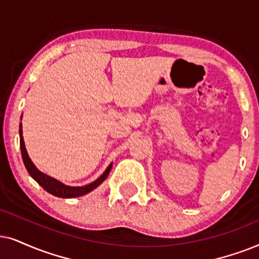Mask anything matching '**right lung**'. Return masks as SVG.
I'll list each match as a JSON object with an SVG mask.
<instances>
[{
	"label": "right lung",
	"instance_id": "1",
	"mask_svg": "<svg viewBox=\"0 0 259 259\" xmlns=\"http://www.w3.org/2000/svg\"><path fill=\"white\" fill-rule=\"evenodd\" d=\"M21 118H22V116H21ZM19 134H20V149H21L22 160H23V163H25L27 171H28L30 177H32L34 180H35L37 184H39L41 187L45 189V191L48 192L52 195L58 196V198H64V199L77 198V196L88 194V193L94 191L95 188H97L98 186L101 185L106 178H108L110 170H111V168H112V163H110L109 167L106 168L104 173H103L101 177L97 179V180L91 182V184H88L85 186H77V187H73V186H67V185L63 184V182H60L59 180H57V179H54V178L50 177V175L42 173V171H40L35 167V164L33 163L32 160H30L28 153H27L25 141H23V136H22V123H20Z\"/></svg>",
	"mask_w": 259,
	"mask_h": 259
}]
</instances>
